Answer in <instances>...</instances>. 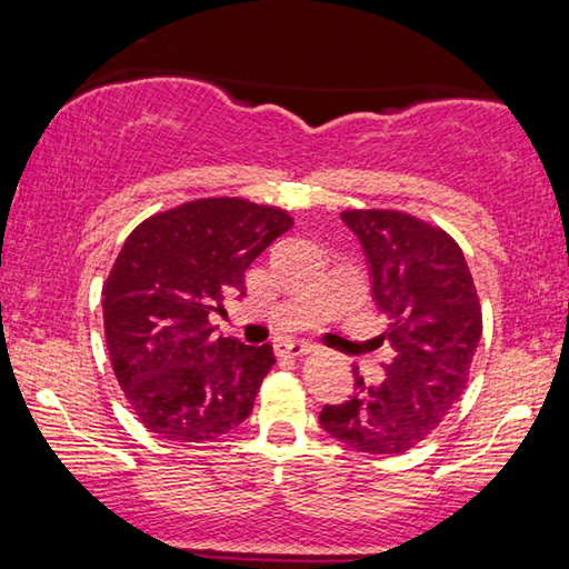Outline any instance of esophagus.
Here are the masks:
<instances>
[{
  "mask_svg": "<svg viewBox=\"0 0 569 569\" xmlns=\"http://www.w3.org/2000/svg\"><path fill=\"white\" fill-rule=\"evenodd\" d=\"M316 349L313 343L308 341H276V353L278 356H303Z\"/></svg>",
  "mask_w": 569,
  "mask_h": 569,
  "instance_id": "1",
  "label": "esophagus"
}]
</instances>
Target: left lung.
Returning a JSON list of instances; mask_svg holds the SVG:
<instances>
[{
	"mask_svg": "<svg viewBox=\"0 0 569 569\" xmlns=\"http://www.w3.org/2000/svg\"><path fill=\"white\" fill-rule=\"evenodd\" d=\"M371 268V296L387 313L393 359L369 387L321 409V427L363 455L397 457L431 435L469 381L481 306L465 253L447 230L403 210H343Z\"/></svg>",
	"mask_w": 569,
	"mask_h": 569,
	"instance_id": "1",
	"label": "left lung"
}]
</instances>
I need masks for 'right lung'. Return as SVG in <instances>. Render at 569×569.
I'll return each mask as SVG.
<instances>
[{
  "instance_id": "right-lung-1",
  "label": "right lung",
  "mask_w": 569,
  "mask_h": 569,
  "mask_svg": "<svg viewBox=\"0 0 569 569\" xmlns=\"http://www.w3.org/2000/svg\"><path fill=\"white\" fill-rule=\"evenodd\" d=\"M293 226L283 208L198 198L132 230L102 286L104 341L134 417L168 441H213L253 409L273 346L218 336L223 298Z\"/></svg>"
}]
</instances>
